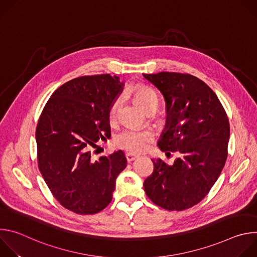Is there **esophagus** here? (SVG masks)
Returning <instances> with one entry per match:
<instances>
[{"mask_svg": "<svg viewBox=\"0 0 257 257\" xmlns=\"http://www.w3.org/2000/svg\"><path fill=\"white\" fill-rule=\"evenodd\" d=\"M138 157L137 156H133V155H131V154H126V160H127V162L128 163H131V162H133L134 160H136Z\"/></svg>", "mask_w": 257, "mask_h": 257, "instance_id": "esophagus-1", "label": "esophagus"}]
</instances>
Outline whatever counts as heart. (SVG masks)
<instances>
[{
	"label": "heart",
	"mask_w": 257,
	"mask_h": 257,
	"mask_svg": "<svg viewBox=\"0 0 257 257\" xmlns=\"http://www.w3.org/2000/svg\"><path fill=\"white\" fill-rule=\"evenodd\" d=\"M135 94L146 112L151 108H158L160 98L156 91L149 86L138 85L135 89ZM124 101V94L118 95L109 105L108 118L111 122L117 121L120 115V109ZM154 134L148 130H141L134 127H127L121 130L115 137L114 141L117 148L129 153H140L153 140Z\"/></svg>",
	"instance_id": "heart-1"
}]
</instances>
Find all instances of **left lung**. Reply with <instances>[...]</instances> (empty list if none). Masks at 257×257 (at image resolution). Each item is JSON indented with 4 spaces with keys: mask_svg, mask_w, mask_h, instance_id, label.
I'll return each mask as SVG.
<instances>
[{
    "mask_svg": "<svg viewBox=\"0 0 257 257\" xmlns=\"http://www.w3.org/2000/svg\"><path fill=\"white\" fill-rule=\"evenodd\" d=\"M143 76L166 100L159 148L167 156L179 155L172 166L153 160L144 191L165 209L184 210L200 202L221 175L228 157L229 119L212 89L193 75L160 72Z\"/></svg>",
    "mask_w": 257,
    "mask_h": 257,
    "instance_id": "8db88e82",
    "label": "left lung"
}]
</instances>
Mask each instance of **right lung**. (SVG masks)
<instances>
[{"label":"right lung","mask_w":257,"mask_h":257,"mask_svg":"<svg viewBox=\"0 0 257 257\" xmlns=\"http://www.w3.org/2000/svg\"><path fill=\"white\" fill-rule=\"evenodd\" d=\"M124 83L109 74L82 76L60 86L36 127L40 171L54 197L78 214H93L112 201L126 168L122 151L91 159L95 142L111 137L108 109Z\"/></svg>","instance_id":"right-lung-1"}]
</instances>
